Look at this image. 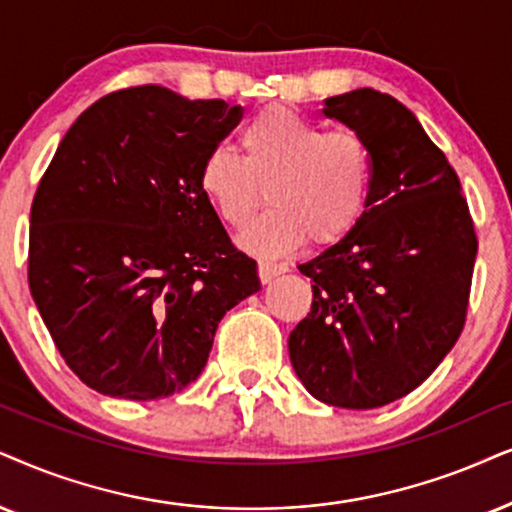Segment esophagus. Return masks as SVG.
Here are the masks:
<instances>
[{
    "label": "esophagus",
    "mask_w": 512,
    "mask_h": 512,
    "mask_svg": "<svg viewBox=\"0 0 512 512\" xmlns=\"http://www.w3.org/2000/svg\"><path fill=\"white\" fill-rule=\"evenodd\" d=\"M286 271H288V264H278L269 260L257 262V274H260L262 283H269L271 278H276L278 274H286Z\"/></svg>",
    "instance_id": "1"
}]
</instances>
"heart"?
Listing matches in <instances>:
<instances>
[{
	"instance_id": "1",
	"label": "heart",
	"mask_w": 512,
	"mask_h": 512,
	"mask_svg": "<svg viewBox=\"0 0 512 512\" xmlns=\"http://www.w3.org/2000/svg\"><path fill=\"white\" fill-rule=\"evenodd\" d=\"M238 141L243 155L222 146L205 155L198 184L231 229H245L267 196L271 208L243 236L245 248L278 255L304 238L333 245L366 215L375 160L364 134L269 106L245 122Z\"/></svg>"
}]
</instances>
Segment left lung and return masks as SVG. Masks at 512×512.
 Masks as SVG:
<instances>
[{
    "label": "left lung",
    "mask_w": 512,
    "mask_h": 512,
    "mask_svg": "<svg viewBox=\"0 0 512 512\" xmlns=\"http://www.w3.org/2000/svg\"><path fill=\"white\" fill-rule=\"evenodd\" d=\"M375 160L366 215L300 264L312 309L288 352L309 394L378 409L423 383L456 345L470 302L477 234L461 181L404 103L375 89L326 99Z\"/></svg>",
    "instance_id": "left-lung-1"
}]
</instances>
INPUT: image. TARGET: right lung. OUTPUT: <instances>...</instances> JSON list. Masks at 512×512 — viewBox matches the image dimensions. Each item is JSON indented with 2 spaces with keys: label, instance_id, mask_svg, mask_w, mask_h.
Instances as JSON below:
<instances>
[{
  "label": "right lung",
  "instance_id": "obj_1",
  "mask_svg": "<svg viewBox=\"0 0 512 512\" xmlns=\"http://www.w3.org/2000/svg\"><path fill=\"white\" fill-rule=\"evenodd\" d=\"M243 118L160 84L106 94L73 122L30 208L28 283L77 378L120 399L191 385L222 316L260 290L200 191L205 155Z\"/></svg>",
  "mask_w": 512,
  "mask_h": 512
}]
</instances>
